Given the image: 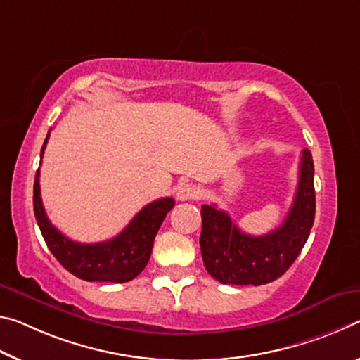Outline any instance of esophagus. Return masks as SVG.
<instances>
[{
    "label": "esophagus",
    "instance_id": "1",
    "mask_svg": "<svg viewBox=\"0 0 360 360\" xmlns=\"http://www.w3.org/2000/svg\"><path fill=\"white\" fill-rule=\"evenodd\" d=\"M176 197H178V200L181 202L192 200V198L198 197V191L195 189V186L192 184H181L178 187V191H176Z\"/></svg>",
    "mask_w": 360,
    "mask_h": 360
}]
</instances>
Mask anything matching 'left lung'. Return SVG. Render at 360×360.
<instances>
[{"mask_svg": "<svg viewBox=\"0 0 360 360\" xmlns=\"http://www.w3.org/2000/svg\"><path fill=\"white\" fill-rule=\"evenodd\" d=\"M316 214L314 162L304 149L300 162V179L287 218L276 231L250 236L233 224L216 205L202 207L200 248L203 264L221 283L262 285L283 276L303 250Z\"/></svg>", "mask_w": 360, "mask_h": 360, "instance_id": "8db88e82", "label": "left lung"}]
</instances>
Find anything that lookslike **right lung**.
I'll return each instance as SVG.
<instances>
[{
    "label": "right lung",
    "mask_w": 360,
    "mask_h": 360,
    "mask_svg": "<svg viewBox=\"0 0 360 360\" xmlns=\"http://www.w3.org/2000/svg\"><path fill=\"white\" fill-rule=\"evenodd\" d=\"M48 139L49 133L41 147V158ZM173 207L171 197L160 198L146 205L117 237L99 243H79L57 231L48 219L39 192V168L33 184V211L48 248L68 272L88 282L123 283L138 277L149 262L157 232Z\"/></svg>",
    "instance_id": "1"
}]
</instances>
